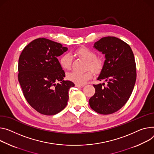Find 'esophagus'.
<instances>
[{"label":"esophagus","mask_w":154,"mask_h":154,"mask_svg":"<svg viewBox=\"0 0 154 154\" xmlns=\"http://www.w3.org/2000/svg\"><path fill=\"white\" fill-rule=\"evenodd\" d=\"M75 87H78V88H82L84 87V85H79V84H75Z\"/></svg>","instance_id":"esophagus-1"}]
</instances>
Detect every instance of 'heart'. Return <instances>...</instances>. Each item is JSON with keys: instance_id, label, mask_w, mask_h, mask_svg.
I'll list each match as a JSON object with an SVG mask.
<instances>
[{"instance_id": "obj_1", "label": "heart", "mask_w": 154, "mask_h": 154, "mask_svg": "<svg viewBox=\"0 0 154 154\" xmlns=\"http://www.w3.org/2000/svg\"><path fill=\"white\" fill-rule=\"evenodd\" d=\"M75 53L88 61V68L90 67L93 71L97 73L101 71L104 64V61L103 58L100 57H96V53L93 50L86 47H82L77 49ZM72 62V56L69 53L63 55L60 59L61 66L66 70L71 69ZM93 72L91 70H88L84 72L72 71L67 75V78L76 84L83 85L88 80H90L93 77Z\"/></svg>"}]
</instances>
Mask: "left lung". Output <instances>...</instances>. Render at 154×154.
Listing matches in <instances>:
<instances>
[{
  "label": "left lung",
  "instance_id": "left-lung-1",
  "mask_svg": "<svg viewBox=\"0 0 154 154\" xmlns=\"http://www.w3.org/2000/svg\"><path fill=\"white\" fill-rule=\"evenodd\" d=\"M93 47L105 54V61L97 80L107 82L93 85L94 94L89 100L91 108L107 115L120 109L129 100L136 80L134 54L128 44L115 37H105Z\"/></svg>",
  "mask_w": 154,
  "mask_h": 154
}]
</instances>
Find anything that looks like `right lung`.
<instances>
[{
	"mask_svg": "<svg viewBox=\"0 0 154 154\" xmlns=\"http://www.w3.org/2000/svg\"><path fill=\"white\" fill-rule=\"evenodd\" d=\"M67 47L45 38L34 40L22 51L18 61V81L24 96L38 112L55 115L67 106L74 83L63 80L64 71L57 59ZM58 81L60 83H56Z\"/></svg>",
	"mask_w": 154,
	"mask_h": 154,
	"instance_id": "obj_1",
	"label": "right lung"
}]
</instances>
